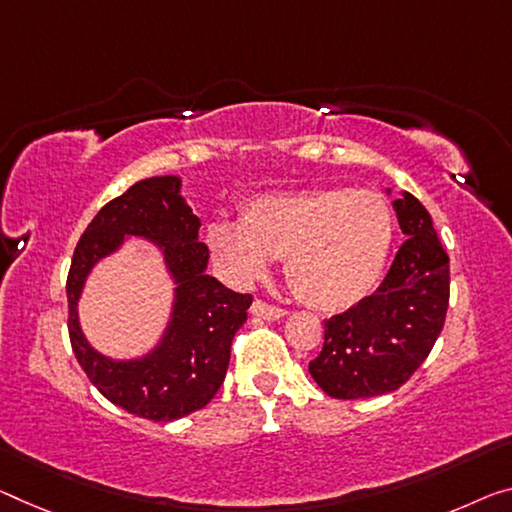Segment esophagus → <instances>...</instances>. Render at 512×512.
Returning a JSON list of instances; mask_svg holds the SVG:
<instances>
[{
    "label": "esophagus",
    "instance_id": "obj_1",
    "mask_svg": "<svg viewBox=\"0 0 512 512\" xmlns=\"http://www.w3.org/2000/svg\"><path fill=\"white\" fill-rule=\"evenodd\" d=\"M251 316L263 318V320H279L286 316V309H279V306H272V304L256 300L254 304H251Z\"/></svg>",
    "mask_w": 512,
    "mask_h": 512
}]
</instances>
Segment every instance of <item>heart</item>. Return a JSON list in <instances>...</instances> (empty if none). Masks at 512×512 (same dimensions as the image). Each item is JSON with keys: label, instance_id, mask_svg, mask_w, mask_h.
I'll list each match as a JSON object with an SVG mask.
<instances>
[{"label": "heart", "instance_id": "obj_1", "mask_svg": "<svg viewBox=\"0 0 512 512\" xmlns=\"http://www.w3.org/2000/svg\"><path fill=\"white\" fill-rule=\"evenodd\" d=\"M393 212L382 194L350 187L263 194L240 219H217L206 245L235 283H251L283 256L293 293L320 311H343L371 295L387 265Z\"/></svg>", "mask_w": 512, "mask_h": 512}]
</instances>
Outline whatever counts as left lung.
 Returning <instances> with one entry per match:
<instances>
[{
    "instance_id": "1",
    "label": "left lung",
    "mask_w": 512,
    "mask_h": 512,
    "mask_svg": "<svg viewBox=\"0 0 512 512\" xmlns=\"http://www.w3.org/2000/svg\"><path fill=\"white\" fill-rule=\"evenodd\" d=\"M393 210L407 240L387 277L373 295L325 320V343L309 364L318 387L338 400L396 391L426 361L442 334L448 256L419 199L400 190Z\"/></svg>"
}]
</instances>
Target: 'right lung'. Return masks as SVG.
<instances>
[{"instance_id":"add662e5","label":"right lung","mask_w":512,"mask_h":512,"mask_svg":"<svg viewBox=\"0 0 512 512\" xmlns=\"http://www.w3.org/2000/svg\"><path fill=\"white\" fill-rule=\"evenodd\" d=\"M201 219L183 196L178 176L139 180L86 226L70 263L68 334L84 373L109 403L151 421H176L206 407L222 387L231 343L245 325L251 295L233 293L208 274V247L199 242ZM130 237L161 251L175 286L170 320L146 356L114 360L98 353L79 325L85 279L102 257Z\"/></svg>"}]
</instances>
